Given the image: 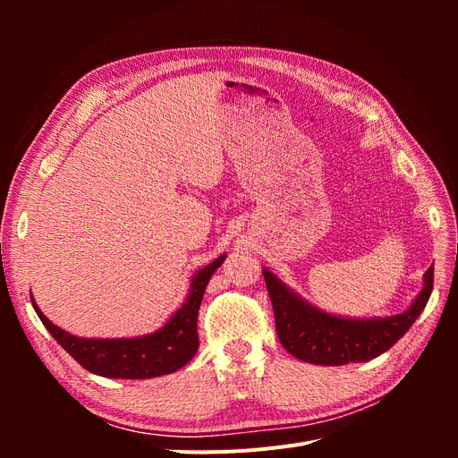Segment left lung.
I'll list each match as a JSON object with an SVG mask.
<instances>
[{
  "label": "left lung",
  "mask_w": 458,
  "mask_h": 458,
  "mask_svg": "<svg viewBox=\"0 0 458 458\" xmlns=\"http://www.w3.org/2000/svg\"><path fill=\"white\" fill-rule=\"evenodd\" d=\"M263 279L275 311L276 336L283 348L300 361L340 367L365 363L382 355L405 335L424 311L434 288V266L424 273L419 296L399 315L352 318L332 315L303 300L279 276L263 267Z\"/></svg>",
  "instance_id": "8db88e82"
}]
</instances>
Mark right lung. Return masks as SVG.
Masks as SVG:
<instances>
[{
	"label": "right lung",
	"mask_w": 458,
	"mask_h": 458,
	"mask_svg": "<svg viewBox=\"0 0 458 458\" xmlns=\"http://www.w3.org/2000/svg\"><path fill=\"white\" fill-rule=\"evenodd\" d=\"M227 254H221L212 263L192 275L185 301L162 328L135 338H80L71 335L41 313L38 303L32 306L39 321L51 332L66 353H71L86 370L105 378H157L187 365L199 350L197 315L210 276L224 263Z\"/></svg>",
	"instance_id": "add662e5"
}]
</instances>
